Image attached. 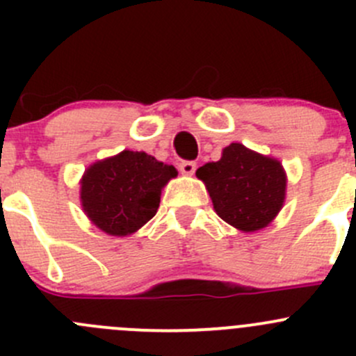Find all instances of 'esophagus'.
<instances>
[{
  "label": "esophagus",
  "instance_id": "esophagus-1",
  "mask_svg": "<svg viewBox=\"0 0 356 356\" xmlns=\"http://www.w3.org/2000/svg\"><path fill=\"white\" fill-rule=\"evenodd\" d=\"M179 170L184 175H193L196 172V163L195 161H182V163L179 165Z\"/></svg>",
  "mask_w": 356,
  "mask_h": 356
}]
</instances>
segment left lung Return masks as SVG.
<instances>
[{"mask_svg":"<svg viewBox=\"0 0 356 356\" xmlns=\"http://www.w3.org/2000/svg\"><path fill=\"white\" fill-rule=\"evenodd\" d=\"M196 175L218 217L241 232L267 227L284 204L288 175L281 161L241 143L225 146L220 160L204 163Z\"/></svg>","mask_w":356,"mask_h":356,"instance_id":"8db88e82","label":"left lung"}]
</instances>
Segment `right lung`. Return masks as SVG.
I'll return each mask as SVG.
<instances>
[{"mask_svg": "<svg viewBox=\"0 0 356 356\" xmlns=\"http://www.w3.org/2000/svg\"><path fill=\"white\" fill-rule=\"evenodd\" d=\"M174 177V165L145 152L124 149L86 168L79 182L81 207L105 234L131 236L155 217L161 189Z\"/></svg>", "mask_w": 356, "mask_h": 356, "instance_id": "1", "label": "right lung"}]
</instances>
